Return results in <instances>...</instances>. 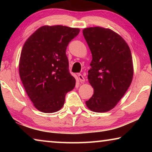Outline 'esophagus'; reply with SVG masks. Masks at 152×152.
<instances>
[{"mask_svg":"<svg viewBox=\"0 0 152 152\" xmlns=\"http://www.w3.org/2000/svg\"><path fill=\"white\" fill-rule=\"evenodd\" d=\"M78 78H79V80H80V82H84V81H85V78H84V77L81 74H78Z\"/></svg>","mask_w":152,"mask_h":152,"instance_id":"esophagus-1","label":"esophagus"}]
</instances>
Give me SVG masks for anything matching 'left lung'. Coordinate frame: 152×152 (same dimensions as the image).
<instances>
[{
    "label": "left lung",
    "mask_w": 152,
    "mask_h": 152,
    "mask_svg": "<svg viewBox=\"0 0 152 152\" xmlns=\"http://www.w3.org/2000/svg\"><path fill=\"white\" fill-rule=\"evenodd\" d=\"M92 60L88 79L94 94L86 104L96 113L114 108L132 83V53L125 41L110 29L101 27L83 29Z\"/></svg>",
    "instance_id": "8db88e82"
}]
</instances>
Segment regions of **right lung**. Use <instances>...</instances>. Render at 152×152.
I'll return each mask as SVG.
<instances>
[{
  "mask_svg": "<svg viewBox=\"0 0 152 152\" xmlns=\"http://www.w3.org/2000/svg\"><path fill=\"white\" fill-rule=\"evenodd\" d=\"M79 32L78 28L45 25L36 30L23 47L20 78L31 101L40 111L60 110L67 92L75 86L66 50Z\"/></svg>",
  "mask_w": 152,
  "mask_h": 152,
  "instance_id": "obj_1",
  "label": "right lung"
}]
</instances>
